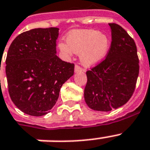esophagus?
Segmentation results:
<instances>
[{
  "mask_svg": "<svg viewBox=\"0 0 150 150\" xmlns=\"http://www.w3.org/2000/svg\"><path fill=\"white\" fill-rule=\"evenodd\" d=\"M82 71V68L80 67V66H79L78 64H76V65L75 66V72L77 73V72H81Z\"/></svg>",
  "mask_w": 150,
  "mask_h": 150,
  "instance_id": "obj_1",
  "label": "esophagus"
}]
</instances>
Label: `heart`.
Masks as SVG:
<instances>
[{"instance_id": "b5f03b06", "label": "heart", "mask_w": 150, "mask_h": 150, "mask_svg": "<svg viewBox=\"0 0 150 150\" xmlns=\"http://www.w3.org/2000/svg\"><path fill=\"white\" fill-rule=\"evenodd\" d=\"M67 43H58V49L65 58L73 53L80 54V61L84 66L92 67L100 63L107 55L110 46L109 37L94 29L73 31L67 36Z\"/></svg>"}]
</instances>
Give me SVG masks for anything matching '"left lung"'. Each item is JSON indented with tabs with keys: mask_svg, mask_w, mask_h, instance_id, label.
<instances>
[{
	"mask_svg": "<svg viewBox=\"0 0 150 150\" xmlns=\"http://www.w3.org/2000/svg\"><path fill=\"white\" fill-rule=\"evenodd\" d=\"M111 43L106 58L86 71L85 101L98 111H110L132 97L139 65L134 40L119 25L109 23Z\"/></svg>",
	"mask_w": 150,
	"mask_h": 150,
	"instance_id": "8db88e82",
	"label": "left lung"
}]
</instances>
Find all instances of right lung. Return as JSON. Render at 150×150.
I'll return each mask as SVG.
<instances>
[{"label":"right lung","mask_w":150,"mask_h":150,"mask_svg":"<svg viewBox=\"0 0 150 150\" xmlns=\"http://www.w3.org/2000/svg\"><path fill=\"white\" fill-rule=\"evenodd\" d=\"M59 29H33L12 41L6 58L8 93L16 107L31 116L50 112L62 85L74 75V64L57 56Z\"/></svg>","instance_id":"1"}]
</instances>
